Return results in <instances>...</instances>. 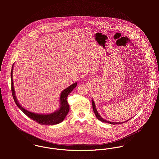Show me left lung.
I'll return each instance as SVG.
<instances>
[{
  "instance_id": "left-lung-1",
  "label": "left lung",
  "mask_w": 159,
  "mask_h": 159,
  "mask_svg": "<svg viewBox=\"0 0 159 159\" xmlns=\"http://www.w3.org/2000/svg\"><path fill=\"white\" fill-rule=\"evenodd\" d=\"M92 108H93V112H94V113L95 114V116L97 117V118L99 120H100V121H102V122H105V123H108V124H113V125H115V124H122V123H124V122H110V121H108V120H105V119H104L103 118H102L100 116V114H98V111H97V109H96V107H95V103H94V102H93V100L92 99ZM126 122V121H125Z\"/></svg>"
}]
</instances>
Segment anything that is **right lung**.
<instances>
[{
  "mask_svg": "<svg viewBox=\"0 0 159 159\" xmlns=\"http://www.w3.org/2000/svg\"><path fill=\"white\" fill-rule=\"evenodd\" d=\"M13 64L11 71L12 95L15 103L23 113L31 119L34 120V121L42 125H55L62 122L64 120L65 117H66L67 114H68L69 109H70L68 102H67L68 95L76 87L77 83H75L74 84L70 85L67 88H66L61 92V94L60 96L61 107L57 111L52 113L48 114L34 113L24 109L23 107H22V106H21V105L19 103V102L17 100V98L16 97L15 93V90H14V86H13Z\"/></svg>",
  "mask_w": 159,
  "mask_h": 159,
  "instance_id": "obj_1",
  "label": "right lung"
}]
</instances>
